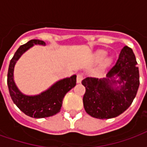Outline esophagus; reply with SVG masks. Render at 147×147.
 <instances>
[{
    "mask_svg": "<svg viewBox=\"0 0 147 147\" xmlns=\"http://www.w3.org/2000/svg\"><path fill=\"white\" fill-rule=\"evenodd\" d=\"M83 75L81 73H79L77 74V76H76V82L77 83H80L81 82H82V80H83Z\"/></svg>",
    "mask_w": 147,
    "mask_h": 147,
    "instance_id": "esophagus-1",
    "label": "esophagus"
}]
</instances>
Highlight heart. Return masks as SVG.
Wrapping results in <instances>:
<instances>
[{
	"mask_svg": "<svg viewBox=\"0 0 147 147\" xmlns=\"http://www.w3.org/2000/svg\"><path fill=\"white\" fill-rule=\"evenodd\" d=\"M105 56V52H98V53H97V58L98 59V60H101V59H102V58H104V57ZM111 61H112V60H111L110 58H107L106 60H105V64H110Z\"/></svg>",
	"mask_w": 147,
	"mask_h": 147,
	"instance_id": "heart-1",
	"label": "heart"
}]
</instances>
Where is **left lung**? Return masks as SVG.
Wrapping results in <instances>:
<instances>
[{
  "label": "left lung",
  "instance_id": "obj_1",
  "mask_svg": "<svg viewBox=\"0 0 147 147\" xmlns=\"http://www.w3.org/2000/svg\"><path fill=\"white\" fill-rule=\"evenodd\" d=\"M83 106L90 116L110 119L123 113L131 105L139 86V67L132 49L124 46L117 63L105 78L87 77Z\"/></svg>",
  "mask_w": 147,
  "mask_h": 147
}]
</instances>
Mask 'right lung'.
Returning <instances> with one entry per match:
<instances>
[{"instance_id":"add662e5","label":"right lung","mask_w":147,"mask_h":147,"mask_svg":"<svg viewBox=\"0 0 147 147\" xmlns=\"http://www.w3.org/2000/svg\"><path fill=\"white\" fill-rule=\"evenodd\" d=\"M34 45H45V42L38 39L30 40L15 53L8 67L7 83L12 101L23 113L34 118H45L60 112L64 97L76 84V76L59 80L39 94L27 95L21 92L14 81L15 65L21 56Z\"/></svg>"}]
</instances>
